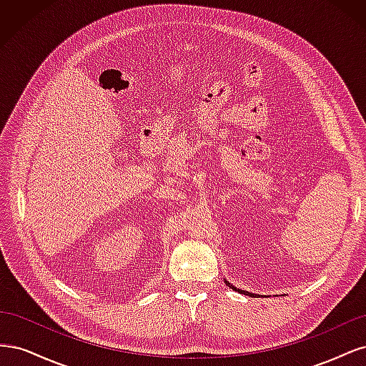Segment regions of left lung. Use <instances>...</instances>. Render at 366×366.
<instances>
[{
	"instance_id": "1",
	"label": "left lung",
	"mask_w": 366,
	"mask_h": 366,
	"mask_svg": "<svg viewBox=\"0 0 366 366\" xmlns=\"http://www.w3.org/2000/svg\"><path fill=\"white\" fill-rule=\"evenodd\" d=\"M224 282H226V285H227V287H230V289H232V290H235V292H239V293H244V295H249V296H257V295H254V293H250V292H246V290H241V289H237V287H235V285H232V284H230L229 281H226V280H224Z\"/></svg>"
}]
</instances>
